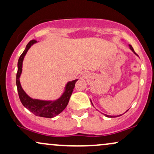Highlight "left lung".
Returning <instances> with one entry per match:
<instances>
[{"label": "left lung", "mask_w": 154, "mask_h": 154, "mask_svg": "<svg viewBox=\"0 0 154 154\" xmlns=\"http://www.w3.org/2000/svg\"><path fill=\"white\" fill-rule=\"evenodd\" d=\"M129 47H130V49H131V50H132L133 52L134 53V54H136L137 55V56H138V54H136V52H135L134 49H133V48L132 47V46H131V45H129ZM91 103H92V102H91ZM104 115H105V116H106V117H108V118H116V117H118V116H122V115H119V116H108V115H105V114H104Z\"/></svg>", "instance_id": "left-lung-1"}]
</instances>
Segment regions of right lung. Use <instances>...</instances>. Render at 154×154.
<instances>
[{"label":"right lung","mask_w":154,"mask_h":154,"mask_svg":"<svg viewBox=\"0 0 154 154\" xmlns=\"http://www.w3.org/2000/svg\"><path fill=\"white\" fill-rule=\"evenodd\" d=\"M36 40H31L26 45L25 50L21 54L18 59V72L16 74V86L19 96L20 100L26 108H27L29 111H31L35 116H40L44 118H54L62 112L65 109V107L69 103V98L71 97L73 89L75 88V83L77 79L69 82L66 84L65 90L63 95L60 98L54 101H45L40 100L32 99L29 96L26 95L24 90L22 88L21 83H20L19 77L21 76L22 72V64L26 54L28 51L31 46L34 43H36Z\"/></svg>","instance_id":"right-lung-1"}]
</instances>
